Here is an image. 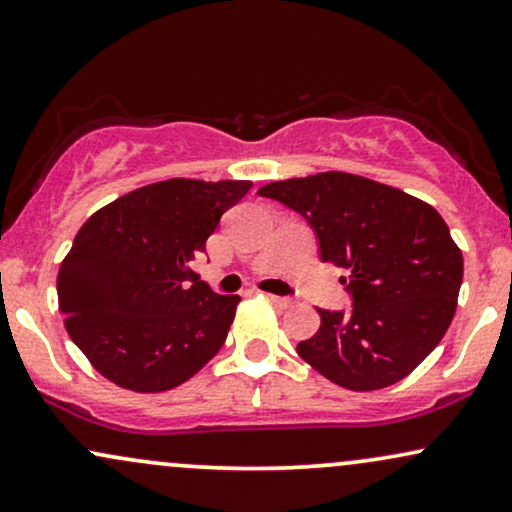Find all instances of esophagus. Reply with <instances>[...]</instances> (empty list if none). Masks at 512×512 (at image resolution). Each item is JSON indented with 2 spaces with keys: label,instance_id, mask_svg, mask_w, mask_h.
Instances as JSON below:
<instances>
[{
  "label": "esophagus",
  "instance_id": "1",
  "mask_svg": "<svg viewBox=\"0 0 512 512\" xmlns=\"http://www.w3.org/2000/svg\"><path fill=\"white\" fill-rule=\"evenodd\" d=\"M268 299H270V304H273L275 308H289V306H292V301L285 299V296H275V294H268Z\"/></svg>",
  "mask_w": 512,
  "mask_h": 512
}]
</instances>
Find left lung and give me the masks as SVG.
<instances>
[{
    "label": "left lung",
    "instance_id": "obj_1",
    "mask_svg": "<svg viewBox=\"0 0 512 512\" xmlns=\"http://www.w3.org/2000/svg\"><path fill=\"white\" fill-rule=\"evenodd\" d=\"M261 197L299 211L320 256L344 268L349 313L323 311L320 330L296 346L327 380L375 391L408 377L449 330L463 254L437 208L361 175L330 173L270 182Z\"/></svg>",
    "mask_w": 512,
    "mask_h": 512
}]
</instances>
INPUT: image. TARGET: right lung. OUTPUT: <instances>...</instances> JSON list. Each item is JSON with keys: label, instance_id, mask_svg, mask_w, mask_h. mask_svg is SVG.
I'll return each instance as SVG.
<instances>
[{"label": "right lung", "instance_id": "right-lung-1", "mask_svg": "<svg viewBox=\"0 0 512 512\" xmlns=\"http://www.w3.org/2000/svg\"><path fill=\"white\" fill-rule=\"evenodd\" d=\"M249 180L170 178L94 211L56 275L68 337L118 387H180L225 344L239 296L213 294L189 268Z\"/></svg>", "mask_w": 512, "mask_h": 512}]
</instances>
